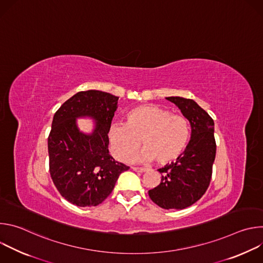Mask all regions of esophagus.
Segmentation results:
<instances>
[{
  "mask_svg": "<svg viewBox=\"0 0 263 263\" xmlns=\"http://www.w3.org/2000/svg\"><path fill=\"white\" fill-rule=\"evenodd\" d=\"M132 170L135 172H139V173H143L146 171V168H144V167H137V166H132Z\"/></svg>",
  "mask_w": 263,
  "mask_h": 263,
  "instance_id": "esophagus-1",
  "label": "esophagus"
}]
</instances>
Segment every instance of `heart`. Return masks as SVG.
<instances>
[{
  "mask_svg": "<svg viewBox=\"0 0 263 263\" xmlns=\"http://www.w3.org/2000/svg\"><path fill=\"white\" fill-rule=\"evenodd\" d=\"M191 124L185 117L173 115L157 105H141L131 109L124 124L112 125L108 139L114 155L123 161L132 157L142 144L139 159L159 164L178 159L191 140Z\"/></svg>",
  "mask_w": 263,
  "mask_h": 263,
  "instance_id": "heart-1",
  "label": "heart"
}]
</instances>
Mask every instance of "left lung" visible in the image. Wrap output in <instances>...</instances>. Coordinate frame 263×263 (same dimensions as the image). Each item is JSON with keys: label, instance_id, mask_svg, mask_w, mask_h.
<instances>
[{"label": "left lung", "instance_id": "left-lung-1", "mask_svg": "<svg viewBox=\"0 0 263 263\" xmlns=\"http://www.w3.org/2000/svg\"><path fill=\"white\" fill-rule=\"evenodd\" d=\"M190 121L192 138L176 162L159 168L160 184L148 191L151 200L163 209H184L199 201L211 181L216 143L214 123L194 100L168 97Z\"/></svg>", "mask_w": 263, "mask_h": 263}]
</instances>
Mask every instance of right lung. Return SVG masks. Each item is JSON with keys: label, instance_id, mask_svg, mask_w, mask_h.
I'll return each instance as SVG.
<instances>
[{"label": "right lung", "instance_id": "obj_1", "mask_svg": "<svg viewBox=\"0 0 263 263\" xmlns=\"http://www.w3.org/2000/svg\"><path fill=\"white\" fill-rule=\"evenodd\" d=\"M119 98L100 90L80 91L56 111L48 137L51 178L60 195L79 207L101 204L115 189L120 175L130 167L116 161L108 149V131ZM97 122L89 136L79 131L76 119Z\"/></svg>", "mask_w": 263, "mask_h": 263}]
</instances>
